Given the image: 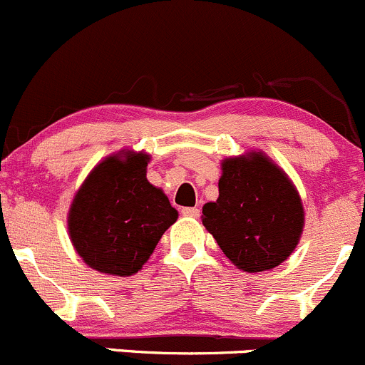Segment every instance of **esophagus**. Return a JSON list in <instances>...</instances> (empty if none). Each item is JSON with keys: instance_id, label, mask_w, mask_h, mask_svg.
Returning <instances> with one entry per match:
<instances>
[{"instance_id": "34e87169", "label": "esophagus", "mask_w": 365, "mask_h": 365, "mask_svg": "<svg viewBox=\"0 0 365 365\" xmlns=\"http://www.w3.org/2000/svg\"><path fill=\"white\" fill-rule=\"evenodd\" d=\"M181 212H182V216H186V217H198V216H200V209H197V207H184Z\"/></svg>"}]
</instances>
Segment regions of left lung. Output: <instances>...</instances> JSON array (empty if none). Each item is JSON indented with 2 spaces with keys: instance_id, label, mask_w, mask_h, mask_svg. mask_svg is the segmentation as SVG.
<instances>
[{
  "instance_id": "1",
  "label": "left lung",
  "mask_w": 365,
  "mask_h": 365,
  "mask_svg": "<svg viewBox=\"0 0 365 365\" xmlns=\"http://www.w3.org/2000/svg\"><path fill=\"white\" fill-rule=\"evenodd\" d=\"M220 197L202 209V223L232 264L262 272L283 264L299 244L304 207L288 175L264 153L221 163Z\"/></svg>"
}]
</instances>
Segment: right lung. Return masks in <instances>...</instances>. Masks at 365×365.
I'll return each instance as SVG.
<instances>
[{
	"instance_id": "obj_1",
	"label": "right lung",
	"mask_w": 365,
	"mask_h": 365,
	"mask_svg": "<svg viewBox=\"0 0 365 365\" xmlns=\"http://www.w3.org/2000/svg\"><path fill=\"white\" fill-rule=\"evenodd\" d=\"M148 161V155L133 151L105 158L71 202V244L98 272H138L165 230L178 220L167 195L145 178Z\"/></svg>"
}]
</instances>
